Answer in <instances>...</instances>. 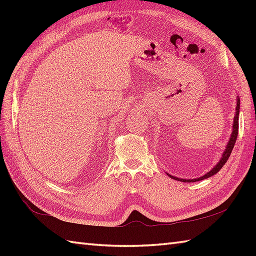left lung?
<instances>
[{
    "instance_id": "obj_1",
    "label": "left lung",
    "mask_w": 256,
    "mask_h": 256,
    "mask_svg": "<svg viewBox=\"0 0 256 256\" xmlns=\"http://www.w3.org/2000/svg\"><path fill=\"white\" fill-rule=\"evenodd\" d=\"M238 113H240V98L238 96L236 99V114H234V118H233V124H232V133H231V136L229 138V142L226 144V148L224 150V153H222V156L220 160L216 162V165L212 168L210 172H208L206 174H204V176H201L199 178H194V179H182V178H178L175 176H172L170 174L167 172V175L170 176V178L175 179V180H179V182H199V180H204V179L209 178L211 176L216 175V172H218L224 165L226 162V160H229V157L231 155V152L234 148V144H236V140L238 138Z\"/></svg>"
}]
</instances>
